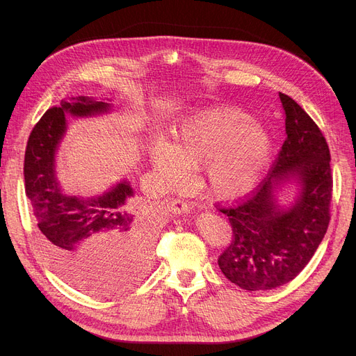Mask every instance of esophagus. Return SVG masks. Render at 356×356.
Returning a JSON list of instances; mask_svg holds the SVG:
<instances>
[{"label": "esophagus", "mask_w": 356, "mask_h": 356, "mask_svg": "<svg viewBox=\"0 0 356 356\" xmlns=\"http://www.w3.org/2000/svg\"><path fill=\"white\" fill-rule=\"evenodd\" d=\"M170 204L175 213H186L191 211V204L188 202H184L183 199H173Z\"/></svg>", "instance_id": "obj_1"}]
</instances>
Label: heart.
Listing matches in <instances>:
<instances>
[{
    "instance_id": "1",
    "label": "heart",
    "mask_w": 356,
    "mask_h": 356,
    "mask_svg": "<svg viewBox=\"0 0 356 356\" xmlns=\"http://www.w3.org/2000/svg\"><path fill=\"white\" fill-rule=\"evenodd\" d=\"M271 138L252 118L235 108H216L184 120L168 144L152 152L156 170L167 186L188 179V168L202 165V183L212 197L232 202L248 195L263 176Z\"/></svg>"
}]
</instances>
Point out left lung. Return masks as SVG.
Segmentation results:
<instances>
[{"label":"left lung","mask_w":356,"mask_h":356,"mask_svg":"<svg viewBox=\"0 0 356 356\" xmlns=\"http://www.w3.org/2000/svg\"><path fill=\"white\" fill-rule=\"evenodd\" d=\"M286 112L287 138L263 181L220 207L232 228L231 244L218 264L231 283L248 290H271L300 273L322 242L330 220L333 177L330 152L321 128L286 93H280ZM291 175L302 183L295 207L280 210L273 184Z\"/></svg>","instance_id":"left-lung-1"}]
</instances>
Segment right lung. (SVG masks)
<instances>
[{
  "mask_svg": "<svg viewBox=\"0 0 356 356\" xmlns=\"http://www.w3.org/2000/svg\"><path fill=\"white\" fill-rule=\"evenodd\" d=\"M109 104L79 97L49 108L30 133L24 156V188L51 266L72 286L102 294L138 278L147 268L154 225L133 200L127 181L99 197L66 196L54 175V153L65 134V112L93 115ZM118 273V282L102 275Z\"/></svg>",
  "mask_w": 356,
  "mask_h": 356,
  "instance_id": "1",
  "label": "right lung"
}]
</instances>
